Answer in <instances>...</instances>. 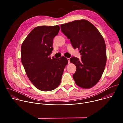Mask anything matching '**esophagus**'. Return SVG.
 <instances>
[{"label": "esophagus", "instance_id": "obj_1", "mask_svg": "<svg viewBox=\"0 0 123 123\" xmlns=\"http://www.w3.org/2000/svg\"><path fill=\"white\" fill-rule=\"evenodd\" d=\"M69 58H68L67 59H68V63H70V61H69Z\"/></svg>", "mask_w": 123, "mask_h": 123}]
</instances>
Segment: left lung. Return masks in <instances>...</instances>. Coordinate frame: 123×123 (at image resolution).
I'll use <instances>...</instances> for the list:
<instances>
[{"instance_id": "left-lung-1", "label": "left lung", "mask_w": 123, "mask_h": 123, "mask_svg": "<svg viewBox=\"0 0 123 123\" xmlns=\"http://www.w3.org/2000/svg\"><path fill=\"white\" fill-rule=\"evenodd\" d=\"M60 26L73 48L80 50V60L74 56L70 58L71 62L76 67L73 78L80 87L91 88L99 81L106 66L107 53L104 39L97 29L86 20H75Z\"/></svg>"}]
</instances>
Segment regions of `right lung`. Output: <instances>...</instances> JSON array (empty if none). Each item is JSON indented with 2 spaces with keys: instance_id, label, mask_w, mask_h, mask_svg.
<instances>
[{
  "instance_id": "right-lung-1",
  "label": "right lung",
  "mask_w": 123,
  "mask_h": 123,
  "mask_svg": "<svg viewBox=\"0 0 123 123\" xmlns=\"http://www.w3.org/2000/svg\"><path fill=\"white\" fill-rule=\"evenodd\" d=\"M59 30L58 25L37 27L21 46V59L26 73L33 85L42 91L54 90L59 85L68 63L64 56H49L54 49L53 39Z\"/></svg>"
}]
</instances>
